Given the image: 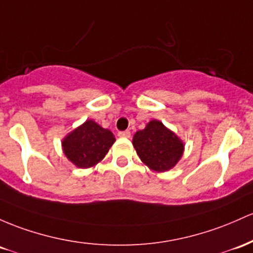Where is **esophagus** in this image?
<instances>
[{
	"mask_svg": "<svg viewBox=\"0 0 253 253\" xmlns=\"http://www.w3.org/2000/svg\"><path fill=\"white\" fill-rule=\"evenodd\" d=\"M118 135L121 138H129L131 137V132H129L128 129H127V131H121L118 133Z\"/></svg>",
	"mask_w": 253,
	"mask_h": 253,
	"instance_id": "esophagus-1",
	"label": "esophagus"
}]
</instances>
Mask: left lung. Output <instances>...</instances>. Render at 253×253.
<instances>
[{
	"mask_svg": "<svg viewBox=\"0 0 253 253\" xmlns=\"http://www.w3.org/2000/svg\"><path fill=\"white\" fill-rule=\"evenodd\" d=\"M133 146L144 165L155 171H167L184 154V143L158 120L150 121L133 137Z\"/></svg>",
	"mask_w": 253,
	"mask_h": 253,
	"instance_id": "obj_1",
	"label": "left lung"
}]
</instances>
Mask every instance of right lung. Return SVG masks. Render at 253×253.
I'll return each instance as SVG.
<instances>
[{"label":"right lung","instance_id":"right-lung-1","mask_svg":"<svg viewBox=\"0 0 253 253\" xmlns=\"http://www.w3.org/2000/svg\"><path fill=\"white\" fill-rule=\"evenodd\" d=\"M115 141L109 129L99 126L93 120L68 133L62 140L63 154L78 168H90L103 160Z\"/></svg>","mask_w":253,"mask_h":253}]
</instances>
